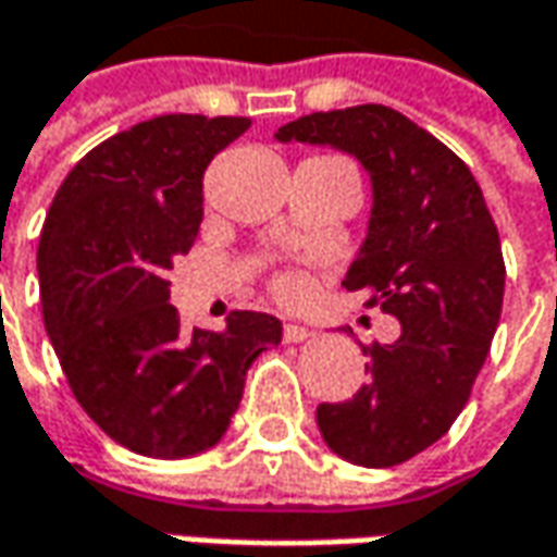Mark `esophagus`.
Instances as JSON below:
<instances>
[{
    "instance_id": "1",
    "label": "esophagus",
    "mask_w": 557,
    "mask_h": 557,
    "mask_svg": "<svg viewBox=\"0 0 557 557\" xmlns=\"http://www.w3.org/2000/svg\"><path fill=\"white\" fill-rule=\"evenodd\" d=\"M282 337L288 341V344H304V341H310L312 332L307 325H300V322H285V332Z\"/></svg>"
}]
</instances>
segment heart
I'll use <instances>...</instances> for the list:
<instances>
[{
	"label": "heart",
	"mask_w": 557,
	"mask_h": 557,
	"mask_svg": "<svg viewBox=\"0 0 557 557\" xmlns=\"http://www.w3.org/2000/svg\"><path fill=\"white\" fill-rule=\"evenodd\" d=\"M297 288H300V285H297V278H282V285H278V290H282L285 297L297 294Z\"/></svg>",
	"instance_id": "heart-1"
}]
</instances>
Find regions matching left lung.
Instances as JSON below:
<instances>
[{"mask_svg":"<svg viewBox=\"0 0 557 557\" xmlns=\"http://www.w3.org/2000/svg\"><path fill=\"white\" fill-rule=\"evenodd\" d=\"M275 139L337 148L369 173V228L344 288L399 319V337L362 347L369 381L322 403L315 424L341 459L391 468L437 443L471 396L503 312L499 232L471 170L394 108L319 111Z\"/></svg>","mask_w":557,"mask_h":557,"instance_id":"left-lung-1","label":"left lung"}]
</instances>
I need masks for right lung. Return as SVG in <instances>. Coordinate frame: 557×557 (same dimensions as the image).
<instances>
[{
  "label": "right lung",
  "instance_id": "add662e5",
  "mask_svg": "<svg viewBox=\"0 0 557 557\" xmlns=\"http://www.w3.org/2000/svg\"><path fill=\"white\" fill-rule=\"evenodd\" d=\"M247 117L163 114L92 148L39 235L42 319L76 403L120 446L188 459L228 431L253 359L282 322L235 310L223 332H183L166 269L203 216V170Z\"/></svg>",
  "mask_w": 557,
  "mask_h": 557
}]
</instances>
